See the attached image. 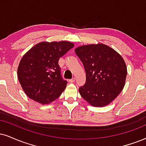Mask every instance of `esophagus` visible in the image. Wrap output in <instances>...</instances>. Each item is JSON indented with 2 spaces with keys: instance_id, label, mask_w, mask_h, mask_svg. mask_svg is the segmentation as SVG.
<instances>
[{
  "instance_id": "obj_1",
  "label": "esophagus",
  "mask_w": 146,
  "mask_h": 146,
  "mask_svg": "<svg viewBox=\"0 0 146 146\" xmlns=\"http://www.w3.org/2000/svg\"><path fill=\"white\" fill-rule=\"evenodd\" d=\"M74 81H75V78H72V79H70V80H69L70 83H73V82Z\"/></svg>"
}]
</instances>
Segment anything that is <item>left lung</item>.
Here are the masks:
<instances>
[{"mask_svg": "<svg viewBox=\"0 0 146 146\" xmlns=\"http://www.w3.org/2000/svg\"><path fill=\"white\" fill-rule=\"evenodd\" d=\"M74 51L86 72L85 84L79 88L82 98L95 107L108 105L125 87L127 69L123 57L102 43L80 46Z\"/></svg>", "mask_w": 146, "mask_h": 146, "instance_id": "8db88e82", "label": "left lung"}]
</instances>
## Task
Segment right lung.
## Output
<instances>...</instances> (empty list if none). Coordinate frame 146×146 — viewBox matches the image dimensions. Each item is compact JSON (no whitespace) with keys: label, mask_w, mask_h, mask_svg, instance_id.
<instances>
[{"label":"right lung","mask_w":146,"mask_h":146,"mask_svg":"<svg viewBox=\"0 0 146 146\" xmlns=\"http://www.w3.org/2000/svg\"><path fill=\"white\" fill-rule=\"evenodd\" d=\"M68 41L41 42L25 53L17 68V77L27 96L42 104H51L66 89L59 59L74 47Z\"/></svg>","instance_id":"right-lung-1"}]
</instances>
